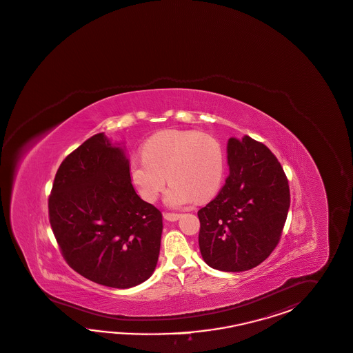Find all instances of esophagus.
<instances>
[{"mask_svg": "<svg viewBox=\"0 0 353 353\" xmlns=\"http://www.w3.org/2000/svg\"><path fill=\"white\" fill-rule=\"evenodd\" d=\"M164 219L170 221V222H176L181 218V214H176V213H164Z\"/></svg>", "mask_w": 353, "mask_h": 353, "instance_id": "esophagus-1", "label": "esophagus"}]
</instances>
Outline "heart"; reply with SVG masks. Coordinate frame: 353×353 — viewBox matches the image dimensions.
<instances>
[{"instance_id": "1", "label": "heart", "mask_w": 353, "mask_h": 353, "mask_svg": "<svg viewBox=\"0 0 353 353\" xmlns=\"http://www.w3.org/2000/svg\"><path fill=\"white\" fill-rule=\"evenodd\" d=\"M140 152L141 159L130 161V180L149 203L158 199L167 179L171 185L164 203L170 208L212 198L223 182V148L210 134L162 130L146 139Z\"/></svg>"}]
</instances>
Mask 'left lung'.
I'll list each match as a JSON object with an SVG mask.
<instances>
[{"instance_id": "obj_1", "label": "left lung", "mask_w": 353, "mask_h": 353, "mask_svg": "<svg viewBox=\"0 0 353 353\" xmlns=\"http://www.w3.org/2000/svg\"><path fill=\"white\" fill-rule=\"evenodd\" d=\"M227 163L225 185L198 212L199 248L209 267L243 272L258 267L278 245L290 188L274 154L248 135L228 140Z\"/></svg>"}]
</instances>
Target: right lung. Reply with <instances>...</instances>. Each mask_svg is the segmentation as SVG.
Instances as JSON below:
<instances>
[{"mask_svg": "<svg viewBox=\"0 0 353 353\" xmlns=\"http://www.w3.org/2000/svg\"><path fill=\"white\" fill-rule=\"evenodd\" d=\"M125 146L95 134L61 163L50 223L70 267L95 283L130 288L154 273L162 213L140 199Z\"/></svg>", "mask_w": 353, "mask_h": 353, "instance_id": "right-lung-1", "label": "right lung"}]
</instances>
